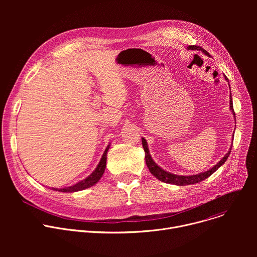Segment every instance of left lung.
<instances>
[{
    "mask_svg": "<svg viewBox=\"0 0 257 257\" xmlns=\"http://www.w3.org/2000/svg\"><path fill=\"white\" fill-rule=\"evenodd\" d=\"M188 50H192V51H201L203 54L208 55V53L203 50L201 47L198 46H189L187 47ZM225 79L229 82V79L227 78V76H225ZM230 86V85H229ZM231 89V87H230ZM230 109L232 111L234 117H235V121H236V116H235V112H234V108H233V100H232V94L230 93ZM234 136V135H233ZM142 146H143V150L145 153V162H146V166H148L150 172L160 181L165 182V183H169V184H174V185H178V186H185V185H191V184H195V183L201 182L204 179L208 178L210 175H212L219 167H221L229 158L230 153L232 151V148H230L229 152L227 153V155L219 161L215 166H213L211 169H209L206 172L203 173H199L196 175H191V176H179V175H175L172 173H169L165 170H163L161 167H159L154 160L151 157L150 151H149V146H148V142L144 138H142Z\"/></svg>",
    "mask_w": 257,
    "mask_h": 257,
    "instance_id": "obj_1",
    "label": "left lung"
}]
</instances>
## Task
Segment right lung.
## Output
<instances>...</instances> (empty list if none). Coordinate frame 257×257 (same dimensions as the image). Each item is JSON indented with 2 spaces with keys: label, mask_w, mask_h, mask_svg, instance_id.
<instances>
[{
  "label": "right lung",
  "mask_w": 257,
  "mask_h": 257,
  "mask_svg": "<svg viewBox=\"0 0 257 257\" xmlns=\"http://www.w3.org/2000/svg\"><path fill=\"white\" fill-rule=\"evenodd\" d=\"M108 149H109V144L106 146V149L99 161V164L96 166L95 170L87 178L76 183L75 185H72V186L65 187V188H60V189H58V188H52V189L56 190V191H60V192H70L71 193V192H77L80 190H84L86 188L93 186L95 183L98 182V180L101 178V176L104 173V169H105V165H106V154H107Z\"/></svg>",
  "instance_id": "right-lung-1"
}]
</instances>
